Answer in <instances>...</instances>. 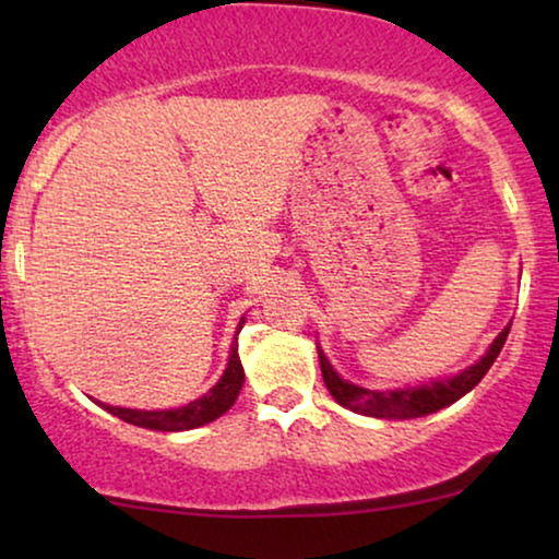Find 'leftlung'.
Instances as JSON below:
<instances>
[{
	"mask_svg": "<svg viewBox=\"0 0 559 559\" xmlns=\"http://www.w3.org/2000/svg\"><path fill=\"white\" fill-rule=\"evenodd\" d=\"M511 323L503 328V331L496 335L491 346H488L486 356H480L468 369L457 373V377L450 379H435L430 384L423 386H407V389H389V392H373V389H364L358 384H350V381L341 379L335 369L328 361L323 348L318 346V358H320V371H323V381L328 392L333 394V400L350 412H358V415L366 417H379V419H412V417H425L432 415L448 404H453L471 392L473 386L478 384L480 379L486 377V371L491 369L496 356L501 354L503 343H507Z\"/></svg>",
	"mask_w": 559,
	"mask_h": 559,
	"instance_id": "8db88e82",
	"label": "left lung"
}]
</instances>
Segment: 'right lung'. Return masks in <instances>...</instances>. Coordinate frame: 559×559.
Segmentation results:
<instances>
[{
  "instance_id": "right-lung-1",
  "label": "right lung",
  "mask_w": 559,
  "mask_h": 559,
  "mask_svg": "<svg viewBox=\"0 0 559 559\" xmlns=\"http://www.w3.org/2000/svg\"><path fill=\"white\" fill-rule=\"evenodd\" d=\"M243 328V318L236 333ZM243 386V366L239 358V346H236V338L231 343V354H228V364L224 377L216 381V386L211 392H205L201 400H193L186 407L178 409H127V407H111V404H102L106 412H111L114 417L124 419L129 425L147 427V430H163V432H180V430H193V427L209 425L221 415H226L228 409L234 407L236 396H239Z\"/></svg>"
}]
</instances>
